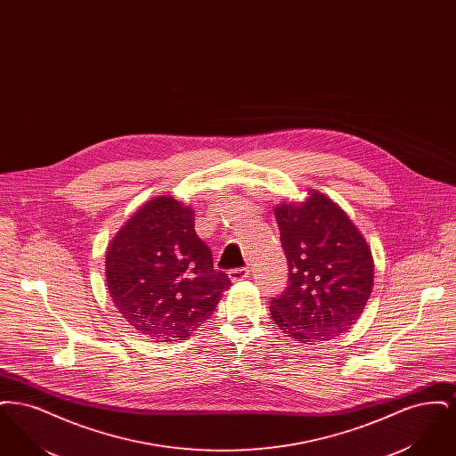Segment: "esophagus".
I'll list each match as a JSON object with an SVG mask.
<instances>
[{"label": "esophagus", "mask_w": 456, "mask_h": 456, "mask_svg": "<svg viewBox=\"0 0 456 456\" xmlns=\"http://www.w3.org/2000/svg\"><path fill=\"white\" fill-rule=\"evenodd\" d=\"M249 277V270L248 268H234L229 272V279L232 282H239V281H246Z\"/></svg>", "instance_id": "esophagus-1"}]
</instances>
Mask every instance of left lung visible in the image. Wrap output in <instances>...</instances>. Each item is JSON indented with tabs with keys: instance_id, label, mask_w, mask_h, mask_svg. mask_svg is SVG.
Returning <instances> with one entry per match:
<instances>
[{
	"instance_id": "obj_1",
	"label": "left lung",
	"mask_w": 456,
	"mask_h": 456,
	"mask_svg": "<svg viewBox=\"0 0 456 456\" xmlns=\"http://www.w3.org/2000/svg\"><path fill=\"white\" fill-rule=\"evenodd\" d=\"M287 289L270 303L272 320L297 342L331 340L361 318L374 282L370 248L347 214L311 191L275 207Z\"/></svg>"
}]
</instances>
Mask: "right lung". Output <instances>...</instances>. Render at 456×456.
Segmentation results:
<instances>
[{
	"label": "right lung",
	"instance_id": "right-lung-1",
	"mask_svg": "<svg viewBox=\"0 0 456 456\" xmlns=\"http://www.w3.org/2000/svg\"><path fill=\"white\" fill-rule=\"evenodd\" d=\"M106 282L123 318L157 342L188 338L231 287L196 236L193 208L167 195L140 207L109 242Z\"/></svg>",
	"mask_w": 456,
	"mask_h": 456
}]
</instances>
